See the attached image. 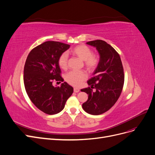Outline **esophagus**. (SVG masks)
<instances>
[{"label":"esophagus","instance_id":"esophagus-1","mask_svg":"<svg viewBox=\"0 0 155 155\" xmlns=\"http://www.w3.org/2000/svg\"><path fill=\"white\" fill-rule=\"evenodd\" d=\"M74 92L78 93V92H79V91H80V90H79V89L78 88H74Z\"/></svg>","mask_w":155,"mask_h":155}]
</instances>
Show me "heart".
<instances>
[{
    "mask_svg": "<svg viewBox=\"0 0 155 155\" xmlns=\"http://www.w3.org/2000/svg\"><path fill=\"white\" fill-rule=\"evenodd\" d=\"M71 52L84 61L86 68L90 72L94 70L99 63V58L97 55L92 54L91 49L86 45L77 46L71 50ZM68 55L67 53L64 52L60 55L58 59V64L61 68L66 70L68 68ZM86 78V72L83 70H80L68 72L65 77V79L71 85L78 87Z\"/></svg>",
    "mask_w": 155,
    "mask_h": 155,
    "instance_id": "obj_1",
    "label": "heart"
}]
</instances>
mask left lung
Masks as SVG:
<instances>
[{"label":"left lung","instance_id":"obj_1","mask_svg":"<svg viewBox=\"0 0 155 155\" xmlns=\"http://www.w3.org/2000/svg\"><path fill=\"white\" fill-rule=\"evenodd\" d=\"M87 44L96 48L100 61L93 77L87 81L96 91L93 92L90 87L81 90L88 95L82 107L88 114L100 115L109 110L118 100L124 83V68L118 53L105 41L95 40Z\"/></svg>","mask_w":155,"mask_h":155}]
</instances>
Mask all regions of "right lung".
I'll use <instances>...</instances> for the list:
<instances>
[{
    "instance_id": "right-lung-1",
    "label": "right lung",
    "mask_w": 155,
    "mask_h": 155,
    "mask_svg": "<svg viewBox=\"0 0 155 155\" xmlns=\"http://www.w3.org/2000/svg\"><path fill=\"white\" fill-rule=\"evenodd\" d=\"M70 45L46 41L32 49L24 68V83L28 96L37 108L45 113H59L64 107L74 88L67 82L54 87V81H63L58 59Z\"/></svg>"
}]
</instances>
